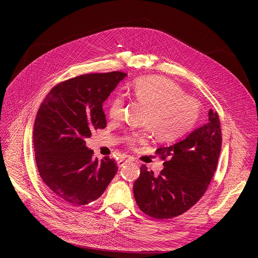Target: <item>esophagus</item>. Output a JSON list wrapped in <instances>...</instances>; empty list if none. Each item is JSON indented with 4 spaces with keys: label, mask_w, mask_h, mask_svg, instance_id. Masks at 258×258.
<instances>
[{
    "label": "esophagus",
    "mask_w": 258,
    "mask_h": 258,
    "mask_svg": "<svg viewBox=\"0 0 258 258\" xmlns=\"http://www.w3.org/2000/svg\"><path fill=\"white\" fill-rule=\"evenodd\" d=\"M130 162V160H127V159H120L119 161H118V166L119 167H122V166H124L125 164H127Z\"/></svg>",
    "instance_id": "1"
}]
</instances>
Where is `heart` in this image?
<instances>
[{
	"label": "heart",
	"instance_id": "b5f03b06",
	"mask_svg": "<svg viewBox=\"0 0 258 258\" xmlns=\"http://www.w3.org/2000/svg\"><path fill=\"white\" fill-rule=\"evenodd\" d=\"M134 97L150 106L144 123L150 128L133 131L124 136L125 143L134 147L145 143L151 130L161 141H174L190 131L200 116L197 99L184 95L182 89L170 79L162 76H144L131 87ZM124 98L116 94L107 108L108 117L119 120L123 116Z\"/></svg>",
	"mask_w": 258,
	"mask_h": 258
}]
</instances>
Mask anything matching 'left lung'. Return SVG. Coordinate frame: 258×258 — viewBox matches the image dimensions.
I'll list each match as a JSON object with an SVG mask.
<instances>
[{
	"label": "left lung",
	"mask_w": 258,
	"mask_h": 258,
	"mask_svg": "<svg viewBox=\"0 0 258 258\" xmlns=\"http://www.w3.org/2000/svg\"><path fill=\"white\" fill-rule=\"evenodd\" d=\"M208 123L170 146L156 151L165 160L159 175L140 168L134 197L145 214L157 220L172 219L190 209L207 190L222 148L219 115L209 110Z\"/></svg>",
	"instance_id": "left-lung-1"
}]
</instances>
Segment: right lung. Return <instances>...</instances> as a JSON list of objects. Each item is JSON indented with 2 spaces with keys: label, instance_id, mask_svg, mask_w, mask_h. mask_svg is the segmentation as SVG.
Returning a JSON list of instances; mask_svg holds the SVG:
<instances>
[{
  "label": "right lung",
  "instance_id": "add662e5",
  "mask_svg": "<svg viewBox=\"0 0 258 258\" xmlns=\"http://www.w3.org/2000/svg\"><path fill=\"white\" fill-rule=\"evenodd\" d=\"M126 75L76 76L53 87L40 104L33 130L35 161L40 178L61 204L78 207L94 202L115 177V160L94 159L86 139L106 126L102 103Z\"/></svg>",
  "mask_w": 258,
  "mask_h": 258
}]
</instances>
